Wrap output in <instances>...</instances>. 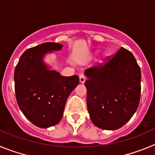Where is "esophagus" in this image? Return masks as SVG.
<instances>
[{
    "mask_svg": "<svg viewBox=\"0 0 155 155\" xmlns=\"http://www.w3.org/2000/svg\"><path fill=\"white\" fill-rule=\"evenodd\" d=\"M85 81H86V77L83 74H80L79 75V82L81 83H84Z\"/></svg>",
    "mask_w": 155,
    "mask_h": 155,
    "instance_id": "34e87169",
    "label": "esophagus"
}]
</instances>
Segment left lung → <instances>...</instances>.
<instances>
[{
    "instance_id": "1",
    "label": "left lung",
    "mask_w": 155,
    "mask_h": 155,
    "mask_svg": "<svg viewBox=\"0 0 155 155\" xmlns=\"http://www.w3.org/2000/svg\"><path fill=\"white\" fill-rule=\"evenodd\" d=\"M87 109L94 125L120 128L132 117L140 98L141 72L133 54L120 48L106 62L85 71Z\"/></svg>"
}]
</instances>
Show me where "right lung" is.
Segmentation results:
<instances>
[{
	"label": "right lung",
	"mask_w": 155,
	"mask_h": 155,
	"mask_svg": "<svg viewBox=\"0 0 155 155\" xmlns=\"http://www.w3.org/2000/svg\"><path fill=\"white\" fill-rule=\"evenodd\" d=\"M62 47L58 43L45 42L28 48L15 67L17 103L25 117L38 127H49L61 120L66 100L79 84L77 75L60 76L43 63L45 54Z\"/></svg>",
	"instance_id": "right-lung-1"
}]
</instances>
